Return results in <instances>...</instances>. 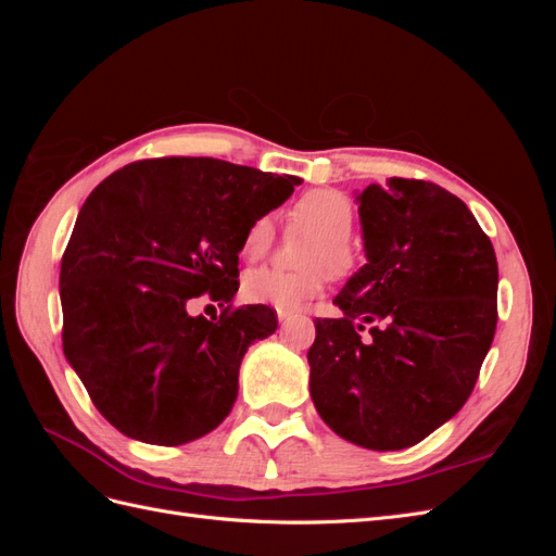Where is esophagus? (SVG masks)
<instances>
[{
	"mask_svg": "<svg viewBox=\"0 0 556 556\" xmlns=\"http://www.w3.org/2000/svg\"><path fill=\"white\" fill-rule=\"evenodd\" d=\"M292 317H296L294 311H278V319H280V323H290Z\"/></svg>",
	"mask_w": 556,
	"mask_h": 556,
	"instance_id": "1",
	"label": "esophagus"
}]
</instances>
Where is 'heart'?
Returning a JSON list of instances; mask_svg holds the SVG:
<instances>
[{
    "instance_id": "heart-1",
    "label": "heart",
    "mask_w": 556,
    "mask_h": 556,
    "mask_svg": "<svg viewBox=\"0 0 556 556\" xmlns=\"http://www.w3.org/2000/svg\"><path fill=\"white\" fill-rule=\"evenodd\" d=\"M352 229H355V204L345 192L317 188L301 194L288 211V231L311 237L299 257L304 271L282 274L276 268H255L243 278L245 301L294 311L323 294L329 278L327 270L333 278L355 274L359 266V250L350 239ZM274 243V217L260 215L248 225L241 252L245 260L257 262L271 252Z\"/></svg>"
}]
</instances>
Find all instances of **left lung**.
Returning a JSON list of instances; mask_svg holds the SVG:
<instances>
[{
    "instance_id": "left-lung-1",
    "label": "left lung",
    "mask_w": 556,
    "mask_h": 556,
    "mask_svg": "<svg viewBox=\"0 0 556 556\" xmlns=\"http://www.w3.org/2000/svg\"><path fill=\"white\" fill-rule=\"evenodd\" d=\"M357 201L368 264L333 299L343 315L315 319L311 396L341 439L401 450L473 392L496 331L498 264L473 213L441 185L390 178Z\"/></svg>"
}]
</instances>
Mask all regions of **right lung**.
<instances>
[{
  "label": "right lung",
  "instance_id": "right-lung-1",
  "mask_svg": "<svg viewBox=\"0 0 556 556\" xmlns=\"http://www.w3.org/2000/svg\"><path fill=\"white\" fill-rule=\"evenodd\" d=\"M299 182L213 157H153L90 192L60 266L62 350L117 431L172 447L229 415L245 350L278 329L274 308L231 304L243 233ZM199 295L222 317L188 316Z\"/></svg>",
  "mask_w": 556,
  "mask_h": 556
}]
</instances>
